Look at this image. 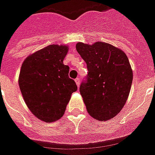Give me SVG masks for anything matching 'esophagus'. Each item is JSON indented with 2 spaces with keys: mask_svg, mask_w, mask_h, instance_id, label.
Here are the masks:
<instances>
[{
  "mask_svg": "<svg viewBox=\"0 0 155 155\" xmlns=\"http://www.w3.org/2000/svg\"><path fill=\"white\" fill-rule=\"evenodd\" d=\"M74 81H75V84H76V85L79 87V86H80V83H81V79H80V78H76V79L74 80Z\"/></svg>",
  "mask_w": 155,
  "mask_h": 155,
  "instance_id": "34e87169",
  "label": "esophagus"
}]
</instances>
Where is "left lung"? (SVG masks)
<instances>
[{"label":"left lung","instance_id":"8db88e82","mask_svg":"<svg viewBox=\"0 0 155 155\" xmlns=\"http://www.w3.org/2000/svg\"><path fill=\"white\" fill-rule=\"evenodd\" d=\"M76 51L87 64L86 80L80 92L88 113L106 121L116 116L130 94L133 71L123 51L105 42H78Z\"/></svg>","mask_w":155,"mask_h":155}]
</instances>
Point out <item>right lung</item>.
<instances>
[{"mask_svg":"<svg viewBox=\"0 0 155 155\" xmlns=\"http://www.w3.org/2000/svg\"><path fill=\"white\" fill-rule=\"evenodd\" d=\"M69 47L51 45L25 59L19 75V86L25 104L39 120L54 122L64 114L71 94L77 91L63 64Z\"/></svg>","mask_w":155,"mask_h":155,"instance_id":"obj_1","label":"right lung"}]
</instances>
